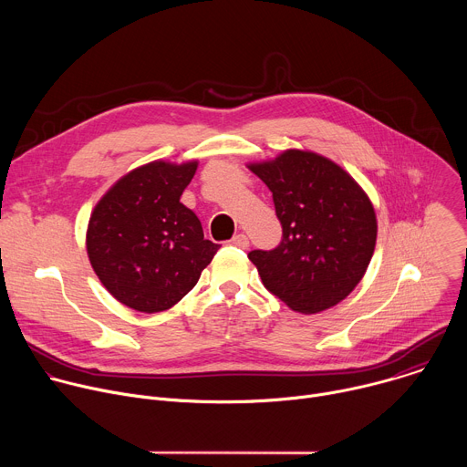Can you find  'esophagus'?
<instances>
[{
	"label": "esophagus",
	"instance_id": "esophagus-1",
	"mask_svg": "<svg viewBox=\"0 0 467 467\" xmlns=\"http://www.w3.org/2000/svg\"><path fill=\"white\" fill-rule=\"evenodd\" d=\"M231 244H233L234 247H240V249H247V247H249V240H247V236L242 234V233L236 234V236H233Z\"/></svg>",
	"mask_w": 467,
	"mask_h": 467
}]
</instances>
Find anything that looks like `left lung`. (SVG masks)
<instances>
[{
  "instance_id": "left-lung-1",
  "label": "left lung",
  "mask_w": 467,
  "mask_h": 467,
  "mask_svg": "<svg viewBox=\"0 0 467 467\" xmlns=\"http://www.w3.org/2000/svg\"><path fill=\"white\" fill-rule=\"evenodd\" d=\"M274 195L283 238L247 256L275 297L316 314L346 299L364 277L377 240L373 205L355 179L332 161L288 150L251 164Z\"/></svg>"
}]
</instances>
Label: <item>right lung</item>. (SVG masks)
Masks as SVG:
<instances>
[{
    "instance_id": "obj_1",
    "label": "right lung",
    "mask_w": 467,
    "mask_h": 467,
    "mask_svg": "<svg viewBox=\"0 0 467 467\" xmlns=\"http://www.w3.org/2000/svg\"><path fill=\"white\" fill-rule=\"evenodd\" d=\"M197 162H151L121 177L96 205L87 251L103 286L125 306L162 312L181 301L218 244L179 199Z\"/></svg>"
}]
</instances>
